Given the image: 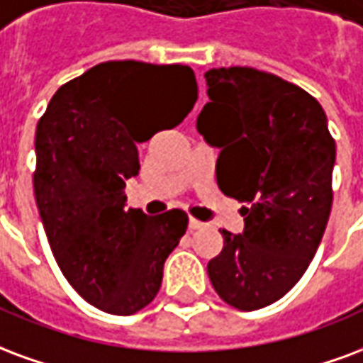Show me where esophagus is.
<instances>
[{
	"label": "esophagus",
	"mask_w": 363,
	"mask_h": 363,
	"mask_svg": "<svg viewBox=\"0 0 363 363\" xmlns=\"http://www.w3.org/2000/svg\"><path fill=\"white\" fill-rule=\"evenodd\" d=\"M205 228V222L197 220V218H189V232H195V230Z\"/></svg>",
	"instance_id": "obj_1"
}]
</instances>
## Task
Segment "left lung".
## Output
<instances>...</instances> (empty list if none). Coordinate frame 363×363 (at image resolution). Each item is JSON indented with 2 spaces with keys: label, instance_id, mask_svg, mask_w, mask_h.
I'll use <instances>...</instances> for the list:
<instances>
[{
  "label": "left lung",
  "instance_id": "left-lung-1",
  "mask_svg": "<svg viewBox=\"0 0 363 363\" xmlns=\"http://www.w3.org/2000/svg\"><path fill=\"white\" fill-rule=\"evenodd\" d=\"M211 102L197 118L220 149L216 184L243 203V234L222 230L224 247L207 265L232 308L253 311L301 279L333 207L337 147L321 104L298 84L253 67L205 73Z\"/></svg>",
  "mask_w": 363,
  "mask_h": 363
}]
</instances>
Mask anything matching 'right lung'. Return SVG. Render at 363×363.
<instances>
[{
	"label": "right lung",
	"instance_id": "1",
	"mask_svg": "<svg viewBox=\"0 0 363 363\" xmlns=\"http://www.w3.org/2000/svg\"><path fill=\"white\" fill-rule=\"evenodd\" d=\"M195 102L187 65L106 62L62 84L36 125L34 195L48 242L67 282L106 313L133 315L155 300L187 230L179 208L125 211L123 187L139 174L135 143L182 123Z\"/></svg>",
	"mask_w": 363,
	"mask_h": 363
}]
</instances>
